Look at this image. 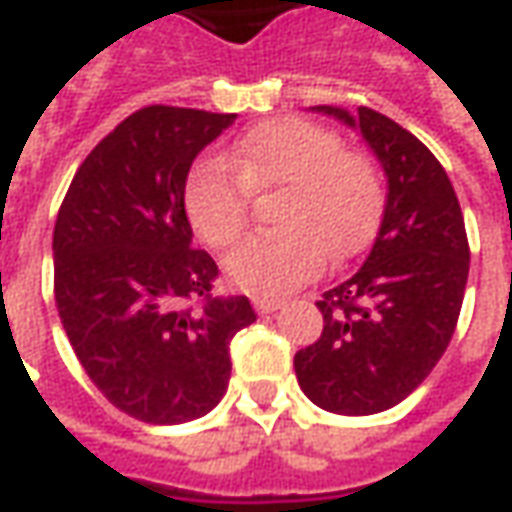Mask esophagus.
Wrapping results in <instances>:
<instances>
[{"mask_svg":"<svg viewBox=\"0 0 512 512\" xmlns=\"http://www.w3.org/2000/svg\"><path fill=\"white\" fill-rule=\"evenodd\" d=\"M277 308H283V300H277V297H257L255 300L257 314H274Z\"/></svg>","mask_w":512,"mask_h":512,"instance_id":"esophagus-1","label":"esophagus"}]
</instances>
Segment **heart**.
<instances>
[{"mask_svg":"<svg viewBox=\"0 0 512 512\" xmlns=\"http://www.w3.org/2000/svg\"><path fill=\"white\" fill-rule=\"evenodd\" d=\"M274 232L255 235L227 257V274L252 294H285L314 280L325 257L358 255L378 229L384 182L373 162L344 148L339 134L300 117L249 128L227 162L190 170L184 210L210 249H229L252 221V198L274 196Z\"/></svg>","mask_w":512,"mask_h":512,"instance_id":"obj_1","label":"heart"}]
</instances>
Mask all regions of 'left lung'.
<instances>
[{
  "label": "left lung",
  "instance_id": "left-lung-1",
  "mask_svg": "<svg viewBox=\"0 0 512 512\" xmlns=\"http://www.w3.org/2000/svg\"><path fill=\"white\" fill-rule=\"evenodd\" d=\"M356 125L387 173L367 263L316 302L322 336L294 356L302 392L336 415H375L412 395L460 319L471 249L460 201L429 148L381 111L316 106Z\"/></svg>",
  "mask_w": 512,
  "mask_h": 512
}]
</instances>
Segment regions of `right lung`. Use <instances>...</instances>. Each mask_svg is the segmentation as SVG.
Wrapping results in <instances>:
<instances>
[{
	"instance_id": "add662e5",
	"label": "right lung",
	"mask_w": 512,
	"mask_h": 512,
	"mask_svg": "<svg viewBox=\"0 0 512 512\" xmlns=\"http://www.w3.org/2000/svg\"><path fill=\"white\" fill-rule=\"evenodd\" d=\"M235 114L145 106L100 139L66 190L55 232V305L106 401L142 423L207 415L229 387V342L257 314L218 297L193 249L184 182Z\"/></svg>"
}]
</instances>
